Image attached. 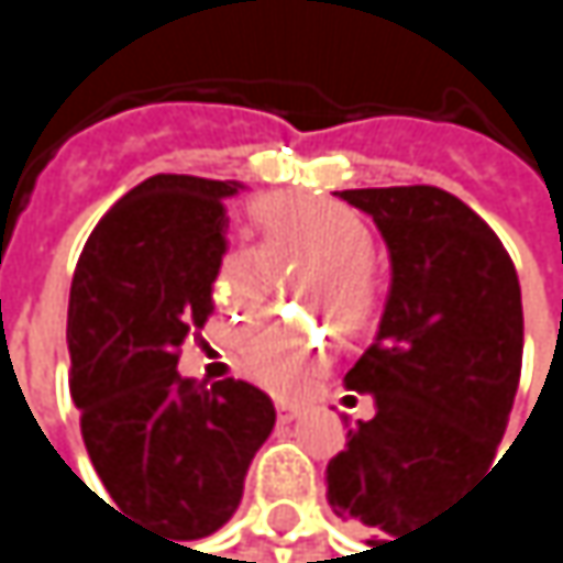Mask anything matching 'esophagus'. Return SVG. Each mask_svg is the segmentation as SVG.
I'll list each match as a JSON object with an SVG mask.
<instances>
[{
    "label": "esophagus",
    "instance_id": "esophagus-1",
    "mask_svg": "<svg viewBox=\"0 0 563 563\" xmlns=\"http://www.w3.org/2000/svg\"><path fill=\"white\" fill-rule=\"evenodd\" d=\"M299 417V404H289V400H277V420L280 423H289Z\"/></svg>",
    "mask_w": 563,
    "mask_h": 563
}]
</instances>
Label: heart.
Masks as SVG:
<instances>
[{
    "label": "heart",
    "instance_id": "obj_1",
    "mask_svg": "<svg viewBox=\"0 0 563 563\" xmlns=\"http://www.w3.org/2000/svg\"><path fill=\"white\" fill-rule=\"evenodd\" d=\"M264 247H231L211 277V299L221 312L254 316L274 286V264L312 261L319 277L309 283V299L332 302L342 325H358L375 306L372 277V228L345 205L319 195H271L257 205ZM329 342L316 325L289 319H257L234 339L241 372L264 391L299 394L325 365Z\"/></svg>",
    "mask_w": 563,
    "mask_h": 563
}]
</instances>
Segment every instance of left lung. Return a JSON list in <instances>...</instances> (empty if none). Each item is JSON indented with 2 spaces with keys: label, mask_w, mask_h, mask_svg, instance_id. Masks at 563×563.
I'll list each match as a JSON object with an SVG mask.
<instances>
[{
  "label": "left lung",
  "mask_w": 563,
  "mask_h": 563,
  "mask_svg": "<svg viewBox=\"0 0 563 563\" xmlns=\"http://www.w3.org/2000/svg\"><path fill=\"white\" fill-rule=\"evenodd\" d=\"M372 214L391 289L345 388L375 397L325 466L329 506L368 544L420 531L503 443L521 375V286L496 231L433 185L349 188Z\"/></svg>",
  "instance_id": "obj_1"
}]
</instances>
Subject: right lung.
Wrapping results in <instances>:
<instances>
[{
	"instance_id": "right-lung-1",
	"label": "right lung",
	"mask_w": 563,
	"mask_h": 563,
	"mask_svg": "<svg viewBox=\"0 0 563 563\" xmlns=\"http://www.w3.org/2000/svg\"><path fill=\"white\" fill-rule=\"evenodd\" d=\"M241 188L198 175L140 181L100 218L70 280V397L87 456L120 515L178 541L208 538L238 511L277 423L261 388H205L175 368L214 309L224 198Z\"/></svg>"
}]
</instances>
